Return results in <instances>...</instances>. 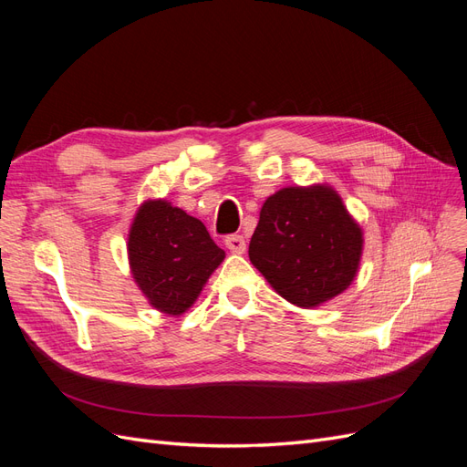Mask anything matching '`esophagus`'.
Wrapping results in <instances>:
<instances>
[{
	"label": "esophagus",
	"mask_w": 467,
	"mask_h": 467,
	"mask_svg": "<svg viewBox=\"0 0 467 467\" xmlns=\"http://www.w3.org/2000/svg\"><path fill=\"white\" fill-rule=\"evenodd\" d=\"M225 247H228L232 253H245L247 249V242L244 235L239 234H234V235H228L225 237Z\"/></svg>",
	"instance_id": "1"
}]
</instances>
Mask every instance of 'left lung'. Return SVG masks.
Segmentation results:
<instances>
[{
	"label": "left lung",
	"instance_id": "obj_1",
	"mask_svg": "<svg viewBox=\"0 0 467 467\" xmlns=\"http://www.w3.org/2000/svg\"><path fill=\"white\" fill-rule=\"evenodd\" d=\"M364 237L329 185L286 187L265 201L249 259L282 298L317 307L355 280Z\"/></svg>",
	"mask_w": 467,
	"mask_h": 467
}]
</instances>
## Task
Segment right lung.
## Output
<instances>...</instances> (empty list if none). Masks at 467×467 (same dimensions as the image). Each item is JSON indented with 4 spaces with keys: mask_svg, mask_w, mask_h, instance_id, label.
Here are the masks:
<instances>
[{
    "mask_svg": "<svg viewBox=\"0 0 467 467\" xmlns=\"http://www.w3.org/2000/svg\"><path fill=\"white\" fill-rule=\"evenodd\" d=\"M201 220L163 199L144 201L129 232L132 278L151 307L181 316L223 261Z\"/></svg>",
    "mask_w": 467,
    "mask_h": 467,
    "instance_id": "obj_1",
    "label": "right lung"
}]
</instances>
